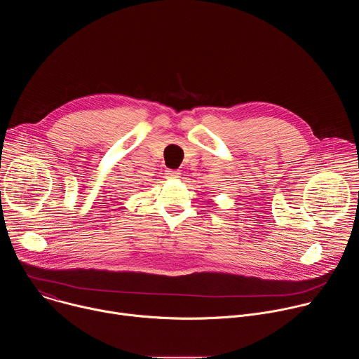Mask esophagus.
Masks as SVG:
<instances>
[{"label": "esophagus", "mask_w": 359, "mask_h": 359, "mask_svg": "<svg viewBox=\"0 0 359 359\" xmlns=\"http://www.w3.org/2000/svg\"><path fill=\"white\" fill-rule=\"evenodd\" d=\"M166 176H168L169 179H179V177H180V173H179V170H172V169H169V170H166Z\"/></svg>", "instance_id": "obj_1"}]
</instances>
